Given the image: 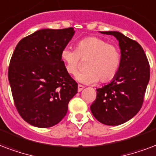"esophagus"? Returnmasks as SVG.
<instances>
[{"instance_id": "esophagus-1", "label": "esophagus", "mask_w": 156, "mask_h": 156, "mask_svg": "<svg viewBox=\"0 0 156 156\" xmlns=\"http://www.w3.org/2000/svg\"><path fill=\"white\" fill-rule=\"evenodd\" d=\"M84 87L83 86V85H81V84H79L78 85V92H81L83 89H84Z\"/></svg>"}]
</instances>
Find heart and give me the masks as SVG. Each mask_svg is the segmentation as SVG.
Segmentation results:
<instances>
[{"mask_svg":"<svg viewBox=\"0 0 156 156\" xmlns=\"http://www.w3.org/2000/svg\"><path fill=\"white\" fill-rule=\"evenodd\" d=\"M80 59L87 60L85 69L76 76L82 84H93L98 80L107 82L114 77L120 66V54L118 48L107 44L98 37H87L76 44V50L64 48L61 52V60L68 74L78 72Z\"/></svg>","mask_w":156,"mask_h":156,"instance_id":"1","label":"heart"}]
</instances>
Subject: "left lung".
Returning <instances> with one entry per match:
<instances>
[{
	"mask_svg": "<svg viewBox=\"0 0 156 156\" xmlns=\"http://www.w3.org/2000/svg\"><path fill=\"white\" fill-rule=\"evenodd\" d=\"M112 35L119 41L120 66L109 84L97 89V98L90 106L94 116L106 125H119L137 115L143 103L150 80V66L142 46L119 32Z\"/></svg>",
	"mask_w": 156,
	"mask_h": 156,
	"instance_id": "obj_1",
	"label": "left lung"
}]
</instances>
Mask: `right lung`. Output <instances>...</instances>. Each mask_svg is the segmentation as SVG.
Segmentation results:
<instances>
[{"label": "right lung", "mask_w": 156, "mask_h": 156, "mask_svg": "<svg viewBox=\"0 0 156 156\" xmlns=\"http://www.w3.org/2000/svg\"><path fill=\"white\" fill-rule=\"evenodd\" d=\"M73 27L41 29L17 44L8 77L14 104L28 124L49 128L66 115L78 84L65 69L61 52L74 36Z\"/></svg>", "instance_id": "1"}]
</instances>
